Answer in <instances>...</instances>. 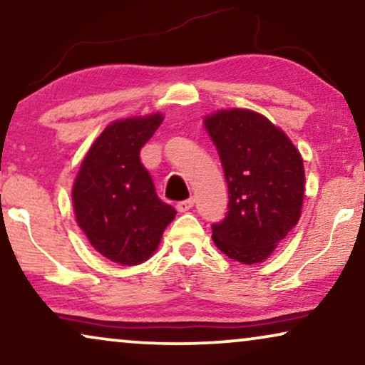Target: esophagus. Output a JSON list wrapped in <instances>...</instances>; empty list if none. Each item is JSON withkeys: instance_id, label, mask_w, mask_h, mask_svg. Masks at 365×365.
<instances>
[{"instance_id": "34e87169", "label": "esophagus", "mask_w": 365, "mask_h": 365, "mask_svg": "<svg viewBox=\"0 0 365 365\" xmlns=\"http://www.w3.org/2000/svg\"><path fill=\"white\" fill-rule=\"evenodd\" d=\"M194 206V201L192 199H184V201H179L178 202V211L179 212H186V211H189V209H191Z\"/></svg>"}]
</instances>
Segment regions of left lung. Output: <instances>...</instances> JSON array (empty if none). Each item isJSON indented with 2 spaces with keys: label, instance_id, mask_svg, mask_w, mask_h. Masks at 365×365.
Instances as JSON below:
<instances>
[{
  "label": "left lung",
  "instance_id": "1",
  "mask_svg": "<svg viewBox=\"0 0 365 365\" xmlns=\"http://www.w3.org/2000/svg\"><path fill=\"white\" fill-rule=\"evenodd\" d=\"M229 189L226 217L212 224L219 251L242 264L262 262L301 217L304 163L282 129L249 109L204 118Z\"/></svg>",
  "mask_w": 365,
  "mask_h": 365
}]
</instances>
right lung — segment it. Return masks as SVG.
<instances>
[{
  "instance_id": "right-lung-1",
  "label": "right lung",
  "mask_w": 365,
  "mask_h": 365,
  "mask_svg": "<svg viewBox=\"0 0 365 365\" xmlns=\"http://www.w3.org/2000/svg\"><path fill=\"white\" fill-rule=\"evenodd\" d=\"M161 123L156 113L109 124L89 148L73 186L78 226L99 254L123 266L151 257L176 217L139 159Z\"/></svg>"
}]
</instances>
